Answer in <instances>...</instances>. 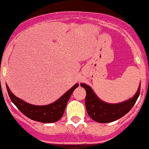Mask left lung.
<instances>
[{
	"label": "left lung",
	"mask_w": 149,
	"mask_h": 149,
	"mask_svg": "<svg viewBox=\"0 0 149 149\" xmlns=\"http://www.w3.org/2000/svg\"><path fill=\"white\" fill-rule=\"evenodd\" d=\"M86 91L85 106L90 117L100 123L115 121L129 112L136 103L140 93V84L137 92L130 100L118 104H108L100 100L96 96L91 87L85 84H80Z\"/></svg>",
	"instance_id": "1"
}]
</instances>
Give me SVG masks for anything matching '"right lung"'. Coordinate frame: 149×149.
I'll list each match as a JSON object with an SVG mask.
<instances>
[{
    "mask_svg": "<svg viewBox=\"0 0 149 149\" xmlns=\"http://www.w3.org/2000/svg\"><path fill=\"white\" fill-rule=\"evenodd\" d=\"M78 86L79 84H76L57 101L52 104L42 105V106L29 104L19 98L16 97L10 91L7 84H6V89L11 101L14 103L15 105L18 108V110L23 114H24L28 118L34 121L43 123H52L61 119L64 114V111L70 97Z\"/></svg>",
    "mask_w": 149,
    "mask_h": 149,
    "instance_id": "right-lung-1",
    "label": "right lung"
}]
</instances>
